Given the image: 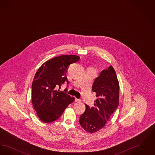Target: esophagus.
<instances>
[{"label": "esophagus", "instance_id": "34e87169", "mask_svg": "<svg viewBox=\"0 0 155 155\" xmlns=\"http://www.w3.org/2000/svg\"><path fill=\"white\" fill-rule=\"evenodd\" d=\"M80 101H81L80 99H77V98L75 99V102H80Z\"/></svg>", "mask_w": 155, "mask_h": 155}]
</instances>
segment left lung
Returning <instances> with one entry per match:
<instances>
[{
	"label": "left lung",
	"instance_id": "left-lung-1",
	"mask_svg": "<svg viewBox=\"0 0 155 155\" xmlns=\"http://www.w3.org/2000/svg\"><path fill=\"white\" fill-rule=\"evenodd\" d=\"M119 82L114 68L109 66L103 70L92 85V91L97 97L94 106L85 104V111L79 120L82 128L87 133H95L105 126L119 102Z\"/></svg>",
	"mask_w": 155,
	"mask_h": 155
}]
</instances>
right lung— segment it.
Returning <instances> with one entry per match:
<instances>
[{
  "label": "right lung",
  "instance_id": "1",
  "mask_svg": "<svg viewBox=\"0 0 155 155\" xmlns=\"http://www.w3.org/2000/svg\"><path fill=\"white\" fill-rule=\"evenodd\" d=\"M76 55H61L50 59L39 68L32 85V103L44 123H51L61 116L74 97L58 89L65 81L68 66L78 61Z\"/></svg>",
  "mask_w": 155,
  "mask_h": 155
}]
</instances>
